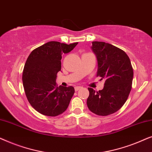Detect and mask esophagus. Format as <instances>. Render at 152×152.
<instances>
[{
	"mask_svg": "<svg viewBox=\"0 0 152 152\" xmlns=\"http://www.w3.org/2000/svg\"><path fill=\"white\" fill-rule=\"evenodd\" d=\"M82 88V86H75V91H77L79 89H80Z\"/></svg>",
	"mask_w": 152,
	"mask_h": 152,
	"instance_id": "34e87169",
	"label": "esophagus"
}]
</instances>
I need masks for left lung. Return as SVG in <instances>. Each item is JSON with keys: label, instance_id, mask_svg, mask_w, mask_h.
<instances>
[{"label": "left lung", "instance_id": "8db88e82", "mask_svg": "<svg viewBox=\"0 0 152 152\" xmlns=\"http://www.w3.org/2000/svg\"><path fill=\"white\" fill-rule=\"evenodd\" d=\"M91 49L97 61V77L105 80L102 90L88 88L87 106L98 115L118 111L127 99L132 89L134 71L128 55L122 50L101 41H93Z\"/></svg>", "mask_w": 152, "mask_h": 152}]
</instances>
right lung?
Instances as JSON below:
<instances>
[{"instance_id":"1","label":"right lung","mask_w":152,"mask_h":152,"mask_svg":"<svg viewBox=\"0 0 152 152\" xmlns=\"http://www.w3.org/2000/svg\"><path fill=\"white\" fill-rule=\"evenodd\" d=\"M78 43L50 41L32 51L23 72V84L28 100L39 113L59 115L67 109L75 88L57 86L56 79L61 71L64 54L70 53Z\"/></svg>"}]
</instances>
